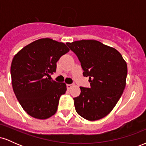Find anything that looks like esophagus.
<instances>
[{"mask_svg": "<svg viewBox=\"0 0 146 146\" xmlns=\"http://www.w3.org/2000/svg\"><path fill=\"white\" fill-rule=\"evenodd\" d=\"M73 86V84H67L66 85V87H67V89L68 90H70L72 87Z\"/></svg>", "mask_w": 146, "mask_h": 146, "instance_id": "esophagus-1", "label": "esophagus"}]
</instances>
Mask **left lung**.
Masks as SVG:
<instances>
[{
	"mask_svg": "<svg viewBox=\"0 0 146 146\" xmlns=\"http://www.w3.org/2000/svg\"><path fill=\"white\" fill-rule=\"evenodd\" d=\"M81 62L83 75L89 78L90 88L80 87L73 98L76 112L85 119L95 121L108 115L121 98L126 84L128 68L115 48L95 40L67 42Z\"/></svg>",
	"mask_w": 146,
	"mask_h": 146,
	"instance_id": "1",
	"label": "left lung"
}]
</instances>
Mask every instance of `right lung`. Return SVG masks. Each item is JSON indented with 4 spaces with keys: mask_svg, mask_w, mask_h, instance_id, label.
Segmentation results:
<instances>
[{
    "mask_svg": "<svg viewBox=\"0 0 146 146\" xmlns=\"http://www.w3.org/2000/svg\"><path fill=\"white\" fill-rule=\"evenodd\" d=\"M68 51L64 43L46 38L30 43L14 56L11 65L13 90L30 116L46 119L56 113L66 85L50 77L60 57Z\"/></svg>",
    "mask_w": 146,
    "mask_h": 146,
    "instance_id": "1",
    "label": "right lung"
}]
</instances>
